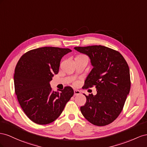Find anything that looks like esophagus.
<instances>
[{"label": "esophagus", "mask_w": 147, "mask_h": 147, "mask_svg": "<svg viewBox=\"0 0 147 147\" xmlns=\"http://www.w3.org/2000/svg\"><path fill=\"white\" fill-rule=\"evenodd\" d=\"M81 94V92L78 90H74V95H78Z\"/></svg>", "instance_id": "esophagus-1"}]
</instances>
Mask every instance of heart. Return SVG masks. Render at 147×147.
Wrapping results in <instances>:
<instances>
[{"mask_svg": "<svg viewBox=\"0 0 147 147\" xmlns=\"http://www.w3.org/2000/svg\"><path fill=\"white\" fill-rule=\"evenodd\" d=\"M78 57H84V55H80V56H78Z\"/></svg>", "mask_w": 147, "mask_h": 147, "instance_id": "obj_1", "label": "heart"}]
</instances>
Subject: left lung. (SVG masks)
<instances>
[{
  "mask_svg": "<svg viewBox=\"0 0 147 147\" xmlns=\"http://www.w3.org/2000/svg\"><path fill=\"white\" fill-rule=\"evenodd\" d=\"M89 57L93 68L82 88L95 86L97 94H89L81 107L84 118L92 124L103 126L114 121L122 111L131 89L130 71L121 54L105 46L74 48Z\"/></svg>",
  "mask_w": 147,
  "mask_h": 147,
  "instance_id": "8db88e82",
  "label": "left lung"
}]
</instances>
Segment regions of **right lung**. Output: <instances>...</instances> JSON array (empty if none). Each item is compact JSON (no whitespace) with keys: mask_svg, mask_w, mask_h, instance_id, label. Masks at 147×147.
<instances>
[{"mask_svg":"<svg viewBox=\"0 0 147 147\" xmlns=\"http://www.w3.org/2000/svg\"><path fill=\"white\" fill-rule=\"evenodd\" d=\"M69 49L44 47L30 50L20 58L14 74L15 94L23 111L33 122L47 124L58 118L74 94L71 87L52 90L50 82L59 71Z\"/></svg>","mask_w":147,"mask_h":147,"instance_id":"right-lung-1","label":"right lung"}]
</instances>
